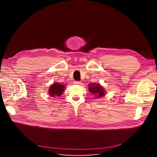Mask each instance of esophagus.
<instances>
[{
    "instance_id": "34e87169",
    "label": "esophagus",
    "mask_w": 157,
    "mask_h": 157,
    "mask_svg": "<svg viewBox=\"0 0 157 157\" xmlns=\"http://www.w3.org/2000/svg\"><path fill=\"white\" fill-rule=\"evenodd\" d=\"M74 83H75V84H81V82H80V81H78V80H75V81H74Z\"/></svg>"
}]
</instances>
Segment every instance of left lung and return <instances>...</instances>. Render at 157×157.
<instances>
[{"instance_id": "left-lung-1", "label": "left lung", "mask_w": 157, "mask_h": 157, "mask_svg": "<svg viewBox=\"0 0 157 157\" xmlns=\"http://www.w3.org/2000/svg\"><path fill=\"white\" fill-rule=\"evenodd\" d=\"M89 91L93 94L97 95L98 97H102L105 95L103 91V88L99 84H90Z\"/></svg>"}]
</instances>
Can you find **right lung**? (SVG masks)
Segmentation results:
<instances>
[{
    "mask_svg": "<svg viewBox=\"0 0 157 157\" xmlns=\"http://www.w3.org/2000/svg\"><path fill=\"white\" fill-rule=\"evenodd\" d=\"M64 92V86L61 84H53L49 89V94L51 96H60Z\"/></svg>",
    "mask_w": 157,
    "mask_h": 157,
    "instance_id": "right-lung-1",
    "label": "right lung"
}]
</instances>
